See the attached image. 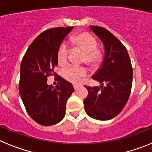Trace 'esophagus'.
Instances as JSON below:
<instances>
[{
  "label": "esophagus",
  "mask_w": 152,
  "mask_h": 152,
  "mask_svg": "<svg viewBox=\"0 0 152 152\" xmlns=\"http://www.w3.org/2000/svg\"><path fill=\"white\" fill-rule=\"evenodd\" d=\"M73 88H74L75 91H76V90H77L78 88H79V86H77V85H73Z\"/></svg>",
  "instance_id": "obj_1"
}]
</instances>
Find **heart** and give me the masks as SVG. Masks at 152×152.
<instances>
[{"instance_id": "1", "label": "heart", "mask_w": 152, "mask_h": 152, "mask_svg": "<svg viewBox=\"0 0 152 152\" xmlns=\"http://www.w3.org/2000/svg\"><path fill=\"white\" fill-rule=\"evenodd\" d=\"M72 42L76 47L84 52L86 55L83 61L88 64L97 65L102 59V55L97 49V42L95 38L88 33H80L73 36L71 39ZM69 49L65 43L60 45L57 53L58 62L60 65H65L68 61ZM87 75V69L84 66H78L70 65L63 70V76L65 79L72 83H79L81 79Z\"/></svg>"}]
</instances>
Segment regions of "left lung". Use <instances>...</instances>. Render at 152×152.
I'll return each mask as SVG.
<instances>
[{"instance_id":"8db88e82","label":"left lung","mask_w":152,"mask_h":152,"mask_svg":"<svg viewBox=\"0 0 152 152\" xmlns=\"http://www.w3.org/2000/svg\"><path fill=\"white\" fill-rule=\"evenodd\" d=\"M91 30L103 42L104 58L101 66L91 78L100 84L88 87L84 100L88 115L106 121L121 113L128 100L133 82V69L127 49L106 28L90 26ZM103 84L107 86H102Z\"/></svg>"}]
</instances>
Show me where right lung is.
I'll use <instances>...</instances> for the list:
<instances>
[{"label": "right lung", "instance_id": "obj_1", "mask_svg": "<svg viewBox=\"0 0 152 152\" xmlns=\"http://www.w3.org/2000/svg\"><path fill=\"white\" fill-rule=\"evenodd\" d=\"M73 27L55 28L41 33L30 45L20 66L19 94L28 115L43 126L60 122L65 115L66 100L74 91L73 85L58 78L56 87L47 84V76L57 75V53Z\"/></svg>", "mask_w": 152, "mask_h": 152}]
</instances>
